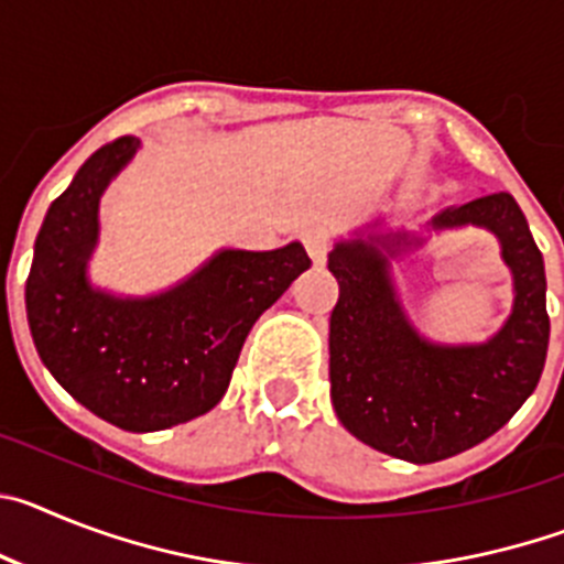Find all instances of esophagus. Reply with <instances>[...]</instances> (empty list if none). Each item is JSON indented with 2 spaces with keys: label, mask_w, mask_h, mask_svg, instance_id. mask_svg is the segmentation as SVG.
Instances as JSON below:
<instances>
[{
  "label": "esophagus",
  "mask_w": 564,
  "mask_h": 564,
  "mask_svg": "<svg viewBox=\"0 0 564 564\" xmlns=\"http://www.w3.org/2000/svg\"><path fill=\"white\" fill-rule=\"evenodd\" d=\"M302 242H305L313 262H316V265H325L327 251H330V237H327V231H322V228H307V231L302 234Z\"/></svg>",
  "instance_id": "1"
}]
</instances>
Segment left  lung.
<instances>
[{
  "label": "left lung",
  "instance_id": "obj_1",
  "mask_svg": "<svg viewBox=\"0 0 564 564\" xmlns=\"http://www.w3.org/2000/svg\"><path fill=\"white\" fill-rule=\"evenodd\" d=\"M482 226L502 242L514 273V313L480 347H435L417 338L387 276L376 242H338L330 271L338 302L330 313V398L344 430L383 455L435 463L502 430L536 390L551 318L545 265L525 214L508 192L437 214L432 226Z\"/></svg>",
  "mask_w": 564,
  "mask_h": 564
}]
</instances>
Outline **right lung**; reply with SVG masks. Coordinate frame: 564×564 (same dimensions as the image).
I'll return each instance as SVG.
<instances>
[{
  "label": "right lung",
  "instance_id": "add662e5",
  "mask_svg": "<svg viewBox=\"0 0 564 564\" xmlns=\"http://www.w3.org/2000/svg\"><path fill=\"white\" fill-rule=\"evenodd\" d=\"M134 149L132 134L104 143L53 200L24 302L39 356L69 395L121 430L158 432L220 403L253 322L311 257L299 242L223 251L163 296L123 302L93 291L84 262L96 246L98 197Z\"/></svg>",
  "mask_w": 564,
  "mask_h": 564
}]
</instances>
